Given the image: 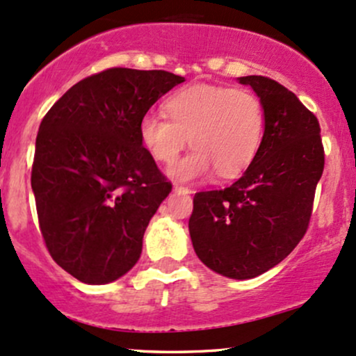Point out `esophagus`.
Masks as SVG:
<instances>
[{"mask_svg": "<svg viewBox=\"0 0 356 356\" xmlns=\"http://www.w3.org/2000/svg\"><path fill=\"white\" fill-rule=\"evenodd\" d=\"M174 191H175V193H181V194H191L189 187H184L181 184H174Z\"/></svg>", "mask_w": 356, "mask_h": 356, "instance_id": "1", "label": "esophagus"}]
</instances>
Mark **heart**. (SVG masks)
Listing matches in <instances>:
<instances>
[{"label": "heart", "instance_id": "1", "mask_svg": "<svg viewBox=\"0 0 356 356\" xmlns=\"http://www.w3.org/2000/svg\"><path fill=\"white\" fill-rule=\"evenodd\" d=\"M168 118L148 111L140 118V142L152 159L170 163L187 138L194 148L174 163L169 175L177 181L204 179L216 169L235 177L255 159L265 131L260 97L247 88L193 84L165 101Z\"/></svg>", "mask_w": 356, "mask_h": 356}]
</instances>
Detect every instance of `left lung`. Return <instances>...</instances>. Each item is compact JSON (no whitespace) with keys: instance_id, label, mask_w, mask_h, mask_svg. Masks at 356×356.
<instances>
[{"instance_id":"1","label":"left lung","mask_w":356,"mask_h":356,"mask_svg":"<svg viewBox=\"0 0 356 356\" xmlns=\"http://www.w3.org/2000/svg\"><path fill=\"white\" fill-rule=\"evenodd\" d=\"M238 83L264 104V140L235 184L194 196L189 233L206 267L245 280L270 270L298 247L309 225L324 150L318 118L294 92L264 76Z\"/></svg>"}]
</instances>
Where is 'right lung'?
I'll return each mask as SVG.
<instances>
[{
    "instance_id": "1",
    "label": "right lung",
    "mask_w": 356,
    "mask_h": 356,
    "mask_svg": "<svg viewBox=\"0 0 356 356\" xmlns=\"http://www.w3.org/2000/svg\"><path fill=\"white\" fill-rule=\"evenodd\" d=\"M184 77L115 67L79 81L38 128L32 189L52 259L91 286L142 255L148 222L172 191L143 148L140 118Z\"/></svg>"
}]
</instances>
